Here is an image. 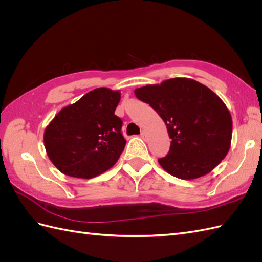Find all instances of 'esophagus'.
I'll return each mask as SVG.
<instances>
[{
  "label": "esophagus",
  "mask_w": 262,
  "mask_h": 262,
  "mask_svg": "<svg viewBox=\"0 0 262 262\" xmlns=\"http://www.w3.org/2000/svg\"><path fill=\"white\" fill-rule=\"evenodd\" d=\"M141 137L143 138L144 140H146V138H147V132H146V131H142V132H141Z\"/></svg>",
  "instance_id": "obj_1"
}]
</instances>
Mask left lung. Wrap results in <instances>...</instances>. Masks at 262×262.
<instances>
[{
	"label": "left lung",
	"instance_id": "8db88e82",
	"mask_svg": "<svg viewBox=\"0 0 262 262\" xmlns=\"http://www.w3.org/2000/svg\"><path fill=\"white\" fill-rule=\"evenodd\" d=\"M134 94L166 124L170 149L158 163L171 176L196 179L224 160L232 142V116L209 87L192 78L175 77L140 87Z\"/></svg>",
	"mask_w": 262,
	"mask_h": 262
}]
</instances>
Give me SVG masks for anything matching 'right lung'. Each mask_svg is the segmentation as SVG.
Returning a JSON list of instances; mask_svg holds the SVG:
<instances>
[{
	"label": "right lung",
	"mask_w": 262,
	"mask_h": 262,
	"mask_svg": "<svg viewBox=\"0 0 262 262\" xmlns=\"http://www.w3.org/2000/svg\"><path fill=\"white\" fill-rule=\"evenodd\" d=\"M120 91L95 89L54 116L43 142L51 163L64 175L90 179L117 163L126 141L115 115Z\"/></svg>",
	"instance_id": "1"
}]
</instances>
